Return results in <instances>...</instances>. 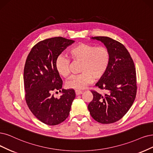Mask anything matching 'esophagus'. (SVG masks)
<instances>
[{"label": "esophagus", "instance_id": "obj_1", "mask_svg": "<svg viewBox=\"0 0 153 153\" xmlns=\"http://www.w3.org/2000/svg\"><path fill=\"white\" fill-rule=\"evenodd\" d=\"M75 93H76V94L77 96H78V95H81V94L82 93V91H77V90H76V91H75Z\"/></svg>", "mask_w": 153, "mask_h": 153}]
</instances>
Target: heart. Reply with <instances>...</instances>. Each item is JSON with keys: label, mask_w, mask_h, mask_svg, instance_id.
<instances>
[{"label": "heart", "mask_w": 153, "mask_h": 153, "mask_svg": "<svg viewBox=\"0 0 153 153\" xmlns=\"http://www.w3.org/2000/svg\"><path fill=\"white\" fill-rule=\"evenodd\" d=\"M71 57L81 61L80 74L74 75L66 81L67 88L81 90L91 84L93 79H99L106 74L110 64V55L105 47L79 43L69 50ZM70 59L63 55L57 56L55 61L56 71L60 76L67 77L70 74Z\"/></svg>", "instance_id": "obj_1"}]
</instances>
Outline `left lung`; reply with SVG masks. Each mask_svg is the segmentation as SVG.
I'll return each instance as SVG.
<instances>
[{"label":"left lung","mask_w":153,"mask_h":153,"mask_svg":"<svg viewBox=\"0 0 153 153\" xmlns=\"http://www.w3.org/2000/svg\"><path fill=\"white\" fill-rule=\"evenodd\" d=\"M102 42L110 55V64L105 76L96 86L107 92L105 95L92 91L93 99L88 106L90 114L101 123H114L125 115L132 105L137 92L136 72L127 48L115 39L94 36Z\"/></svg>","instance_id":"obj_1"}]
</instances>
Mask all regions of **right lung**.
Wrapping results in <instances>:
<instances>
[{
  "instance_id": "obj_1",
  "label": "right lung",
  "mask_w": 153,
  "mask_h": 153,
  "mask_svg": "<svg viewBox=\"0 0 153 153\" xmlns=\"http://www.w3.org/2000/svg\"><path fill=\"white\" fill-rule=\"evenodd\" d=\"M74 43L72 39L54 37L38 42L26 60L24 69L25 99L30 110L39 120L48 126L64 122L69 115L74 89H62V80L56 71L55 61L63 51ZM59 90L60 99L51 94Z\"/></svg>"
}]
</instances>
